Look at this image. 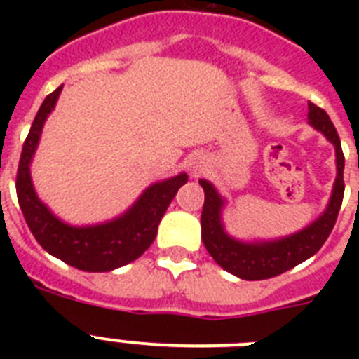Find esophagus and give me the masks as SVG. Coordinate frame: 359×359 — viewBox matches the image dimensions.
<instances>
[{
    "mask_svg": "<svg viewBox=\"0 0 359 359\" xmlns=\"http://www.w3.org/2000/svg\"><path fill=\"white\" fill-rule=\"evenodd\" d=\"M208 169V161L205 156H194L192 161H190V176L192 177H199L201 174L207 172Z\"/></svg>",
    "mask_w": 359,
    "mask_h": 359,
    "instance_id": "obj_1",
    "label": "esophagus"
}]
</instances>
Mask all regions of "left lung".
Instances as JSON below:
<instances>
[{
  "instance_id": "obj_1",
  "label": "left lung",
  "mask_w": 359,
  "mask_h": 359,
  "mask_svg": "<svg viewBox=\"0 0 359 359\" xmlns=\"http://www.w3.org/2000/svg\"><path fill=\"white\" fill-rule=\"evenodd\" d=\"M307 123L325 136L332 144L336 154V180L332 183L331 196L322 214L304 226L302 230L275 239H237L224 228L223 212L228 201L219 194L215 185L208 180H199L205 190V205L201 212V239L205 248L224 271L243 280H264L277 277L287 269L315 255L327 241L336 223L341 201H344V167L345 158L341 152L340 136L336 133L331 118L322 107L313 102L307 104Z\"/></svg>"
}]
</instances>
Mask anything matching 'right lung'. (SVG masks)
Wrapping results in <instances>:
<instances>
[{
    "mask_svg": "<svg viewBox=\"0 0 359 359\" xmlns=\"http://www.w3.org/2000/svg\"><path fill=\"white\" fill-rule=\"evenodd\" d=\"M61 91L62 86H59L44 98L25 140L15 182L19 207L37 243L50 255L90 273L113 271L136 261L151 246L165 210L189 176L187 172H180L154 182L136 198L128 210L102 223L72 224L62 221L37 196L30 170L44 122L55 109Z\"/></svg>",
    "mask_w": 359,
    "mask_h": 359,
    "instance_id": "obj_1",
    "label": "right lung"
}]
</instances>
